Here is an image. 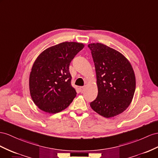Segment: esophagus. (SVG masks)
<instances>
[{
  "mask_svg": "<svg viewBox=\"0 0 158 158\" xmlns=\"http://www.w3.org/2000/svg\"><path fill=\"white\" fill-rule=\"evenodd\" d=\"M85 89V87H80V91L81 93H83Z\"/></svg>",
  "mask_w": 158,
  "mask_h": 158,
  "instance_id": "34e87169",
  "label": "esophagus"
}]
</instances>
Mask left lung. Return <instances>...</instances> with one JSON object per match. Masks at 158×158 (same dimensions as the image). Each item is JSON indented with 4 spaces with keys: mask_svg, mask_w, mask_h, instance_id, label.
<instances>
[{
    "mask_svg": "<svg viewBox=\"0 0 158 158\" xmlns=\"http://www.w3.org/2000/svg\"><path fill=\"white\" fill-rule=\"evenodd\" d=\"M91 51L98 94L90 103L92 110L104 118L118 115L131 104L135 90L131 64L117 50L102 43L88 44Z\"/></svg>",
    "mask_w": 158,
    "mask_h": 158,
    "instance_id": "obj_1",
    "label": "left lung"
}]
</instances>
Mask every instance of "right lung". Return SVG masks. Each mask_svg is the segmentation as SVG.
Here are the masks:
<instances>
[{
	"label": "right lung",
	"mask_w": 158,
	"mask_h": 158,
	"mask_svg": "<svg viewBox=\"0 0 158 158\" xmlns=\"http://www.w3.org/2000/svg\"><path fill=\"white\" fill-rule=\"evenodd\" d=\"M84 47L81 43L63 42L46 48L36 59L29 75V91L40 110L56 114L65 110L75 98L69 67Z\"/></svg>",
	"instance_id": "obj_1"
}]
</instances>
